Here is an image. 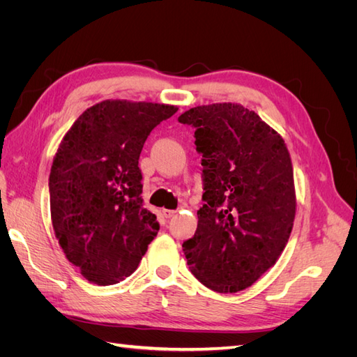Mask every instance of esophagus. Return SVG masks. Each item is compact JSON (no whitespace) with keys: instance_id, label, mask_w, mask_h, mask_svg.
<instances>
[{"instance_id":"obj_1","label":"esophagus","mask_w":357,"mask_h":357,"mask_svg":"<svg viewBox=\"0 0 357 357\" xmlns=\"http://www.w3.org/2000/svg\"><path fill=\"white\" fill-rule=\"evenodd\" d=\"M177 211L176 210H168V208H164V210H162V214H164L165 215V218L167 219H169V218H172V215H174Z\"/></svg>"}]
</instances>
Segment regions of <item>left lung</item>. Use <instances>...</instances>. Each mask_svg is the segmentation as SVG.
Instances as JSON below:
<instances>
[{"instance_id":"8db88e82","label":"left lung","mask_w":357,"mask_h":357,"mask_svg":"<svg viewBox=\"0 0 357 357\" xmlns=\"http://www.w3.org/2000/svg\"><path fill=\"white\" fill-rule=\"evenodd\" d=\"M195 128L204 205L183 243L190 273L219 294H235L271 268L294 226V168L284 139L240 104L195 107L178 117Z\"/></svg>"}]
</instances>
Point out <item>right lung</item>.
Wrapping results in <instances>:
<instances>
[{
	"instance_id": "add662e5",
	"label": "right lung",
	"mask_w": 357,
	"mask_h": 357,
	"mask_svg": "<svg viewBox=\"0 0 357 357\" xmlns=\"http://www.w3.org/2000/svg\"><path fill=\"white\" fill-rule=\"evenodd\" d=\"M177 110L107 100L62 139L49 177L53 229L68 261L95 284L131 275L159 231L143 207L138 159L152 129Z\"/></svg>"
}]
</instances>
